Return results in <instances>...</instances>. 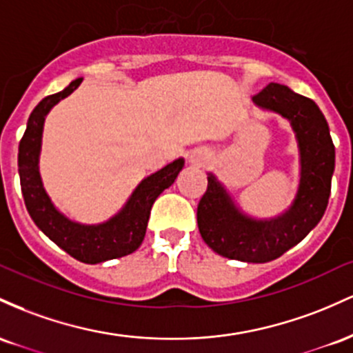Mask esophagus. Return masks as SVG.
<instances>
[{
  "label": "esophagus",
  "instance_id": "1",
  "mask_svg": "<svg viewBox=\"0 0 353 353\" xmlns=\"http://www.w3.org/2000/svg\"><path fill=\"white\" fill-rule=\"evenodd\" d=\"M205 161H207V155H205V153L198 152V150L190 153V163L192 165H203Z\"/></svg>",
  "mask_w": 353,
  "mask_h": 353
}]
</instances>
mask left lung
Instances as JSON below:
<instances>
[{
  "label": "left lung",
  "mask_w": 353,
  "mask_h": 353,
  "mask_svg": "<svg viewBox=\"0 0 353 353\" xmlns=\"http://www.w3.org/2000/svg\"><path fill=\"white\" fill-rule=\"evenodd\" d=\"M253 103L290 121L300 155V181L294 201L282 215L253 219L236 207L219 178L208 173V187L196 210L201 239L213 252L247 263H267L300 243L322 220L335 170V146L327 120L310 98L270 83Z\"/></svg>",
  "instance_id": "8db88e82"
}]
</instances>
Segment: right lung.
Instances as JSON below:
<instances>
[{
    "label": "right lung",
    "instance_id": "right-lung-1",
    "mask_svg": "<svg viewBox=\"0 0 353 353\" xmlns=\"http://www.w3.org/2000/svg\"><path fill=\"white\" fill-rule=\"evenodd\" d=\"M83 78H78L59 93L43 98L31 112L26 132L19 141L18 172L26 210L37 227L73 259L94 265L130 255L140 247L145 239L153 203L165 188L172 187L183 168L185 160L178 158L143 178L126 200L123 208L103 223H78L63 215L51 201L39 175L43 126L50 110L73 93Z\"/></svg>",
    "mask_w": 353,
    "mask_h": 353
}]
</instances>
